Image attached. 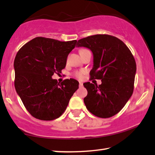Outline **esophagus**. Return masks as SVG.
<instances>
[{
	"instance_id": "esophagus-1",
	"label": "esophagus",
	"mask_w": 155,
	"mask_h": 155,
	"mask_svg": "<svg viewBox=\"0 0 155 155\" xmlns=\"http://www.w3.org/2000/svg\"><path fill=\"white\" fill-rule=\"evenodd\" d=\"M79 86H80V87H83V86H84V85H83V83H82V82H79Z\"/></svg>"
}]
</instances>
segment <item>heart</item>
<instances>
[{
	"label": "heart",
	"mask_w": 155,
	"mask_h": 155,
	"mask_svg": "<svg viewBox=\"0 0 155 155\" xmlns=\"http://www.w3.org/2000/svg\"><path fill=\"white\" fill-rule=\"evenodd\" d=\"M83 50H85V49H82V50H81V51H83ZM75 76H76V77H78V78H81L82 77V73H81V72H76L75 73Z\"/></svg>",
	"instance_id": "1"
}]
</instances>
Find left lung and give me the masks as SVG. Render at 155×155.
Wrapping results in <instances>:
<instances>
[{
	"label": "left lung",
	"instance_id": "obj_1",
	"mask_svg": "<svg viewBox=\"0 0 155 155\" xmlns=\"http://www.w3.org/2000/svg\"><path fill=\"white\" fill-rule=\"evenodd\" d=\"M77 47L89 48L93 55L91 79L101 84H84L87 95V109L95 116L107 118L117 114L132 95L137 64L132 54L120 39L108 35H94L81 39Z\"/></svg>",
	"mask_w": 155,
	"mask_h": 155
}]
</instances>
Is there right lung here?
<instances>
[{
	"label": "right lung",
	"instance_id": "1",
	"mask_svg": "<svg viewBox=\"0 0 155 155\" xmlns=\"http://www.w3.org/2000/svg\"><path fill=\"white\" fill-rule=\"evenodd\" d=\"M77 41L38 37L23 46L16 55V91L35 118L53 120L59 117L78 88V81L74 78L60 84L52 78L65 68L67 58Z\"/></svg>",
	"mask_w": 155,
	"mask_h": 155
}]
</instances>
